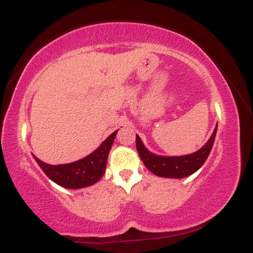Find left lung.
<instances>
[{"mask_svg":"<svg viewBox=\"0 0 253 253\" xmlns=\"http://www.w3.org/2000/svg\"><path fill=\"white\" fill-rule=\"evenodd\" d=\"M217 130V124L214 128L213 134L208 139L200 150L190 155L184 156H159L151 152L145 147L140 136L136 134L135 145L136 151L140 156L145 167L156 176L167 177V178H184V177L193 175L202 167L206 159L210 156L211 147L214 145Z\"/></svg>","mask_w":253,"mask_h":253,"instance_id":"obj_1","label":"left lung"}]
</instances>
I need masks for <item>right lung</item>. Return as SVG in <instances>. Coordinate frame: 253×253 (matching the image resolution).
I'll return each mask as SVG.
<instances>
[{"mask_svg": "<svg viewBox=\"0 0 253 253\" xmlns=\"http://www.w3.org/2000/svg\"><path fill=\"white\" fill-rule=\"evenodd\" d=\"M118 130L113 132L106 140H103L94 152L72 163L51 165L43 163L36 156L33 157L38 165L42 168L45 175L51 181L68 189H82V188L95 184L103 176L106 171L107 158H108L109 151L114 143Z\"/></svg>", "mask_w": 253, "mask_h": 253, "instance_id": "obj_1", "label": "right lung"}]
</instances>
